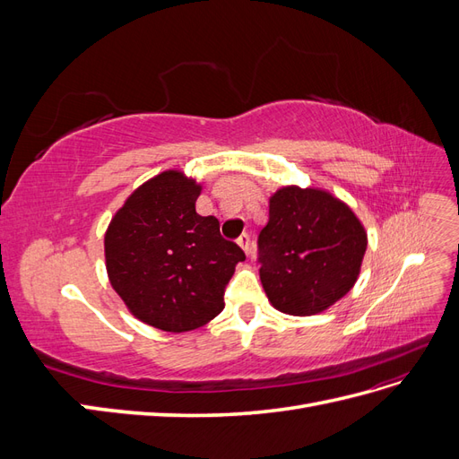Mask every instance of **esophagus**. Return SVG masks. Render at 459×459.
<instances>
[{
    "mask_svg": "<svg viewBox=\"0 0 459 459\" xmlns=\"http://www.w3.org/2000/svg\"><path fill=\"white\" fill-rule=\"evenodd\" d=\"M238 245L243 248L245 255H251V238H248V233H243V235H239Z\"/></svg>",
    "mask_w": 459,
    "mask_h": 459,
    "instance_id": "1",
    "label": "esophagus"
}]
</instances>
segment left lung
<instances>
[{
  "instance_id": "8db88e82",
  "label": "left lung",
  "mask_w": 459,
  "mask_h": 459,
  "mask_svg": "<svg viewBox=\"0 0 459 459\" xmlns=\"http://www.w3.org/2000/svg\"><path fill=\"white\" fill-rule=\"evenodd\" d=\"M366 248L368 233L349 204L317 187H281L258 235L262 287L275 310L319 314L354 287Z\"/></svg>"
}]
</instances>
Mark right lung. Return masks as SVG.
Listing matches in <instances>:
<instances>
[{
    "label": "right lung",
    "instance_id": "add662e5",
    "mask_svg": "<svg viewBox=\"0 0 459 459\" xmlns=\"http://www.w3.org/2000/svg\"><path fill=\"white\" fill-rule=\"evenodd\" d=\"M201 184L166 170L137 187L105 233L108 281L143 324L184 333L224 310V290L241 248L220 235L214 216H201Z\"/></svg>",
    "mask_w": 459,
    "mask_h": 459
}]
</instances>
